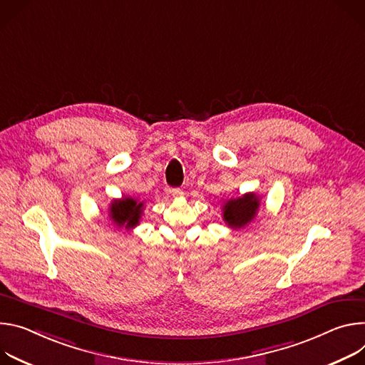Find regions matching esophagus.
<instances>
[{
	"mask_svg": "<svg viewBox=\"0 0 365 365\" xmlns=\"http://www.w3.org/2000/svg\"><path fill=\"white\" fill-rule=\"evenodd\" d=\"M171 194H173L174 197H181V195H184L182 190H180V188H174V190H171Z\"/></svg>",
	"mask_w": 365,
	"mask_h": 365,
	"instance_id": "esophagus-1",
	"label": "esophagus"
}]
</instances>
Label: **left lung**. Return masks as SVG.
<instances>
[{"label": "left lung", "mask_w": 365, "mask_h": 365, "mask_svg": "<svg viewBox=\"0 0 365 365\" xmlns=\"http://www.w3.org/2000/svg\"><path fill=\"white\" fill-rule=\"evenodd\" d=\"M261 195L255 191L242 194L236 198H227L222 203L223 222L232 230H240L251 225L261 206Z\"/></svg>", "instance_id": "obj_1"}]
</instances>
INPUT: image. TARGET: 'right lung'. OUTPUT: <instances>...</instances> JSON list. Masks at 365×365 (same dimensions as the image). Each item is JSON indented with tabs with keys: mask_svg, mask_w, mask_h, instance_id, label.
Instances as JSON below:
<instances>
[{
	"mask_svg": "<svg viewBox=\"0 0 365 365\" xmlns=\"http://www.w3.org/2000/svg\"><path fill=\"white\" fill-rule=\"evenodd\" d=\"M145 201L138 197L121 195V198H113L108 205V219L117 227L126 230L135 229L143 215Z\"/></svg>",
	"mask_w": 365,
	"mask_h": 365,
	"instance_id": "obj_1",
	"label": "right lung"
}]
</instances>
